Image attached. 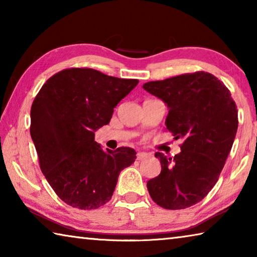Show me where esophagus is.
Listing matches in <instances>:
<instances>
[{
	"instance_id": "esophagus-1",
	"label": "esophagus",
	"mask_w": 257,
	"mask_h": 257,
	"mask_svg": "<svg viewBox=\"0 0 257 257\" xmlns=\"http://www.w3.org/2000/svg\"><path fill=\"white\" fill-rule=\"evenodd\" d=\"M149 154L147 153H145V152H138L137 153V160H139V161H142V160H146V159H149Z\"/></svg>"
}]
</instances>
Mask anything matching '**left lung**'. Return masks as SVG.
<instances>
[{"mask_svg":"<svg viewBox=\"0 0 257 257\" xmlns=\"http://www.w3.org/2000/svg\"><path fill=\"white\" fill-rule=\"evenodd\" d=\"M143 88L167 104V129L184 141L175 158L155 153L161 173L147 181L151 197L167 210L195 205L214 187L231 151L236 103L222 81L204 71L149 81Z\"/></svg>","mask_w":257,"mask_h":257,"instance_id":"8db88e82","label":"left lung"}]
</instances>
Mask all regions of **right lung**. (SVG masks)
Segmentation results:
<instances>
[{"label":"right lung","mask_w":257,"mask_h":257,"mask_svg":"<svg viewBox=\"0 0 257 257\" xmlns=\"http://www.w3.org/2000/svg\"><path fill=\"white\" fill-rule=\"evenodd\" d=\"M138 79L106 76L90 68L66 69L47 79L30 110V136L40 167L55 194L80 210L110 201L120 172L135 162L130 147L102 150L95 132Z\"/></svg>","instance_id":"add662e5"}]
</instances>
